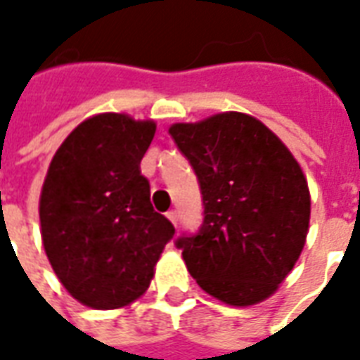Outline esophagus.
Instances as JSON below:
<instances>
[{
    "instance_id": "34e87169",
    "label": "esophagus",
    "mask_w": 360,
    "mask_h": 360,
    "mask_svg": "<svg viewBox=\"0 0 360 360\" xmlns=\"http://www.w3.org/2000/svg\"><path fill=\"white\" fill-rule=\"evenodd\" d=\"M167 219L172 221L173 226L177 227V221H179V216H177V212H175V210H169V212H167Z\"/></svg>"
}]
</instances>
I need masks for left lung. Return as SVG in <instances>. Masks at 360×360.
I'll list each match as a JSON object with an SVG mask.
<instances>
[{"label":"left lung","mask_w":360,"mask_h":360,"mask_svg":"<svg viewBox=\"0 0 360 360\" xmlns=\"http://www.w3.org/2000/svg\"><path fill=\"white\" fill-rule=\"evenodd\" d=\"M169 134L195 169L204 218L175 247L206 293L233 307L268 299L293 270L309 231L301 165L258 119L227 111Z\"/></svg>","instance_id":"left-lung-1"}]
</instances>
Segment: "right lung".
Wrapping results in <instances>:
<instances>
[{"mask_svg": "<svg viewBox=\"0 0 360 360\" xmlns=\"http://www.w3.org/2000/svg\"><path fill=\"white\" fill-rule=\"evenodd\" d=\"M154 133V121L94 115L63 141L44 181V249L63 287L90 309H119L139 299L175 233L152 208L141 173Z\"/></svg>", "mask_w": 360, "mask_h": 360, "instance_id": "add662e5", "label": "right lung"}]
</instances>
